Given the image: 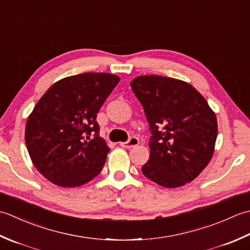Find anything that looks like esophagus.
Returning a JSON list of instances; mask_svg holds the SVG:
<instances>
[{
  "mask_svg": "<svg viewBox=\"0 0 250 250\" xmlns=\"http://www.w3.org/2000/svg\"><path fill=\"white\" fill-rule=\"evenodd\" d=\"M139 145V139L137 137H130L128 141L126 142H121V146L127 147V149H130V147H134Z\"/></svg>",
  "mask_w": 250,
  "mask_h": 250,
  "instance_id": "obj_1",
  "label": "esophagus"
}]
</instances>
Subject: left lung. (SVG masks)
I'll use <instances>...</instances> for the list:
<instances>
[{"instance_id": "obj_1", "label": "left lung", "mask_w": 250, "mask_h": 250, "mask_svg": "<svg viewBox=\"0 0 250 250\" xmlns=\"http://www.w3.org/2000/svg\"><path fill=\"white\" fill-rule=\"evenodd\" d=\"M130 86L144 106L151 131L150 159L142 166V174L165 188L194 180L215 150V112L192 85L180 80L140 75Z\"/></svg>"}]
</instances>
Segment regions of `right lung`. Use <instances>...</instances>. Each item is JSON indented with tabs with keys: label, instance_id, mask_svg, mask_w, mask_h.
I'll use <instances>...</instances> for the list:
<instances>
[{
	"label": "right lung",
	"instance_id": "obj_1",
	"mask_svg": "<svg viewBox=\"0 0 250 250\" xmlns=\"http://www.w3.org/2000/svg\"><path fill=\"white\" fill-rule=\"evenodd\" d=\"M119 82L110 73L68 76L35 104L25 124V145L34 166L54 185L82 186L103 170L110 147L96 118Z\"/></svg>",
	"mask_w": 250,
	"mask_h": 250
}]
</instances>
